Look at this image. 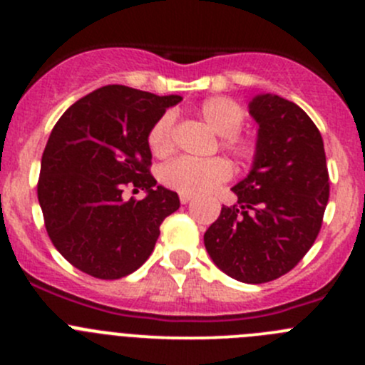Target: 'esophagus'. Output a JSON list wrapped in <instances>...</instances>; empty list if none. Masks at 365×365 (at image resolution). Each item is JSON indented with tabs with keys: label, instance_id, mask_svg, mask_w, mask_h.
<instances>
[{
	"label": "esophagus",
	"instance_id": "esophagus-1",
	"mask_svg": "<svg viewBox=\"0 0 365 365\" xmlns=\"http://www.w3.org/2000/svg\"><path fill=\"white\" fill-rule=\"evenodd\" d=\"M192 201V196H187V194H180V203L189 205Z\"/></svg>",
	"mask_w": 365,
	"mask_h": 365
}]
</instances>
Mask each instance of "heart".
<instances>
[{"instance_id":"obj_1","label":"heart","mask_w":365,"mask_h":365,"mask_svg":"<svg viewBox=\"0 0 365 365\" xmlns=\"http://www.w3.org/2000/svg\"><path fill=\"white\" fill-rule=\"evenodd\" d=\"M197 114L217 135H220V148L242 162L254 160L257 145L252 138L240 134L245 123V111L237 101L230 97L206 98L197 108ZM173 130H175V116L171 113L162 114L153 123L148 134V146L153 155L164 157L171 152ZM231 173H233L231 164L222 157L208 160L178 157L162 165L159 178L162 185L175 192L201 196L227 182Z\"/></svg>"}]
</instances>
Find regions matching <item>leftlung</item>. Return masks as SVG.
<instances>
[{
	"instance_id": "obj_1",
	"label": "left lung",
	"mask_w": 365,
	"mask_h": 365,
	"mask_svg": "<svg viewBox=\"0 0 365 365\" xmlns=\"http://www.w3.org/2000/svg\"><path fill=\"white\" fill-rule=\"evenodd\" d=\"M259 125L247 178L233 187L238 201L222 206L205 233L213 263L247 284L288 274L312 247L329 203L323 139L304 109L279 95L249 102Z\"/></svg>"
}]
</instances>
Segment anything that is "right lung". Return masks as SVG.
Returning a JSON list of instances; mask_svg holds the SVG:
<instances>
[{"label":"right lung","instance_id":"1","mask_svg":"<svg viewBox=\"0 0 365 365\" xmlns=\"http://www.w3.org/2000/svg\"><path fill=\"white\" fill-rule=\"evenodd\" d=\"M120 84L98 88L61 114L36 185L47 235L61 256L97 279H121L150 257L178 194L150 173V128L178 104ZM127 186L143 200H124Z\"/></svg>","mask_w":365,"mask_h":365}]
</instances>
